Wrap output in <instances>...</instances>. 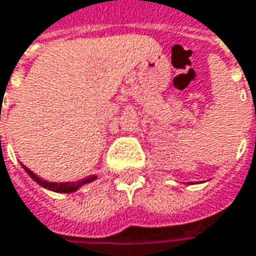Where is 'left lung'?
<instances>
[{
	"label": "left lung",
	"mask_w": 256,
	"mask_h": 256,
	"mask_svg": "<svg viewBox=\"0 0 256 256\" xmlns=\"http://www.w3.org/2000/svg\"><path fill=\"white\" fill-rule=\"evenodd\" d=\"M188 184H191V183H188Z\"/></svg>",
	"instance_id": "8db88e82"
}]
</instances>
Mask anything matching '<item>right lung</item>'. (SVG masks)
Wrapping results in <instances>:
<instances>
[{
	"mask_svg": "<svg viewBox=\"0 0 256 256\" xmlns=\"http://www.w3.org/2000/svg\"><path fill=\"white\" fill-rule=\"evenodd\" d=\"M22 168L26 170L30 178L34 180L36 183L40 184L41 187H44V188H47L50 191H54V192H62V194H70V192H74V191H78L80 187H83L86 184L92 183L94 180H97V176H88V178H82V180H78V182H64V183H55V182H48V180H44V178H41L40 176H37L34 172H32L28 168L22 164Z\"/></svg>",
	"mask_w": 256,
	"mask_h": 256,
	"instance_id": "right-lung-1",
	"label": "right lung"
}]
</instances>
